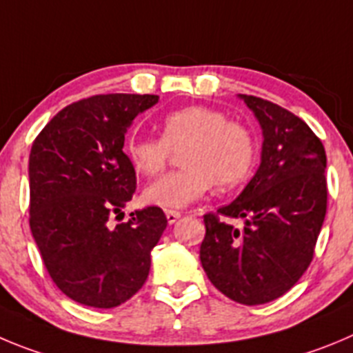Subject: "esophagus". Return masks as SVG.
I'll return each instance as SVG.
<instances>
[{"mask_svg":"<svg viewBox=\"0 0 353 353\" xmlns=\"http://www.w3.org/2000/svg\"><path fill=\"white\" fill-rule=\"evenodd\" d=\"M165 216H167V221H169V225H174V223H176L177 219L181 217V212H177V210H167Z\"/></svg>","mask_w":353,"mask_h":353,"instance_id":"obj_1","label":"esophagus"}]
</instances>
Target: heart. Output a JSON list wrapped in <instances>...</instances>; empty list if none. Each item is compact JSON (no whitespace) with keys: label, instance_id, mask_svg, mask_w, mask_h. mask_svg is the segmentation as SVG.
I'll return each mask as SVG.
<instances>
[{"label":"heart","instance_id":"1","mask_svg":"<svg viewBox=\"0 0 353 353\" xmlns=\"http://www.w3.org/2000/svg\"><path fill=\"white\" fill-rule=\"evenodd\" d=\"M181 152V172L167 174L144 190V200L161 209H184L202 199L212 184L228 190L242 183L256 160L251 132L228 121L221 111L190 106L167 114L161 137H130L125 144L130 165L143 176L163 170L172 151Z\"/></svg>","mask_w":353,"mask_h":353}]
</instances>
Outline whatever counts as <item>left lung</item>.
<instances>
[{"label": "left lung", "instance_id": "left-lung-1", "mask_svg": "<svg viewBox=\"0 0 353 353\" xmlns=\"http://www.w3.org/2000/svg\"><path fill=\"white\" fill-rule=\"evenodd\" d=\"M239 99L261 127V161L232 203L203 216L200 261L214 288L251 306L281 298L310 266L327 184L324 146L301 118L254 95ZM219 215L242 219L244 230Z\"/></svg>", "mask_w": 353, "mask_h": 353}]
</instances>
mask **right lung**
<instances>
[{"label":"right lung","instance_id":"1","mask_svg":"<svg viewBox=\"0 0 353 353\" xmlns=\"http://www.w3.org/2000/svg\"><path fill=\"white\" fill-rule=\"evenodd\" d=\"M158 95L108 94L72 102L39 132L29 154V225L52 281L72 301L114 308L146 282L167 226L160 207L130 214L136 170L125 134Z\"/></svg>","mask_w":353,"mask_h":353}]
</instances>
